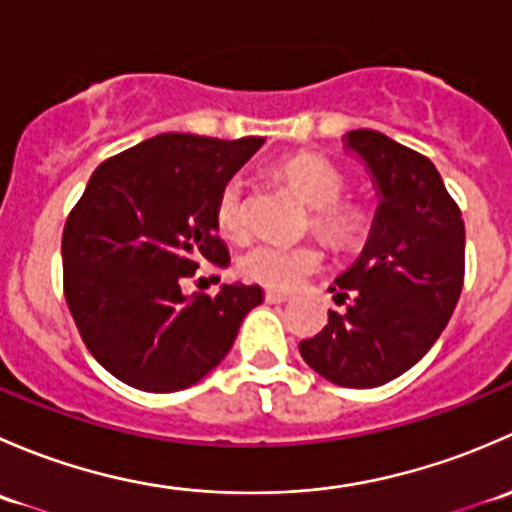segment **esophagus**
Listing matches in <instances>:
<instances>
[{
    "mask_svg": "<svg viewBox=\"0 0 512 512\" xmlns=\"http://www.w3.org/2000/svg\"><path fill=\"white\" fill-rule=\"evenodd\" d=\"M265 299L270 304H285V302H289V294H285V292H277V289H267L265 292Z\"/></svg>",
    "mask_w": 512,
    "mask_h": 512,
    "instance_id": "esophagus-1",
    "label": "esophagus"
}]
</instances>
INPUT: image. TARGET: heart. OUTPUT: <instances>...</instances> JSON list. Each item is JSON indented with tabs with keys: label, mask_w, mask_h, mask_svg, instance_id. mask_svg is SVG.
Masks as SVG:
<instances>
[{
	"label": "heart",
	"mask_w": 512,
	"mask_h": 512,
	"mask_svg": "<svg viewBox=\"0 0 512 512\" xmlns=\"http://www.w3.org/2000/svg\"><path fill=\"white\" fill-rule=\"evenodd\" d=\"M282 175L299 190L314 208L312 225L319 235L334 247H352L364 235V205L342 200L347 193V178L342 170L319 153H297L282 163ZM215 223L220 232L232 240H242L250 232L247 213V183L242 175H232L220 188L215 200ZM240 272L247 280L272 289H294L309 275L322 270L324 255L314 245H282V242L260 240L240 255Z\"/></svg>",
	"instance_id": "1"
}]
</instances>
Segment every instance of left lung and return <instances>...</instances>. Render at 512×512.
Here are the masks:
<instances>
[{
    "mask_svg": "<svg viewBox=\"0 0 512 512\" xmlns=\"http://www.w3.org/2000/svg\"><path fill=\"white\" fill-rule=\"evenodd\" d=\"M379 193L359 260L337 277L329 324L299 342L302 359L327 381L374 389L396 379L446 329L466 272V227L436 165L369 128L349 131Z\"/></svg>",
    "mask_w": 512,
    "mask_h": 512,
    "instance_id": "1",
    "label": "left lung"
}]
</instances>
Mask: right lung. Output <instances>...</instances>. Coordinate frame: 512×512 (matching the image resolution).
Returning <instances> with one entry per match:
<instances>
[{
	"instance_id": "right-lung-1",
	"label": "right lung",
	"mask_w": 512,
	"mask_h": 512,
	"mask_svg": "<svg viewBox=\"0 0 512 512\" xmlns=\"http://www.w3.org/2000/svg\"><path fill=\"white\" fill-rule=\"evenodd\" d=\"M262 143L160 133L103 160L66 218V304L86 349L123 384L153 394L198 384L265 299L242 282L215 297L180 289L203 262L230 265L215 200Z\"/></svg>"
}]
</instances>
